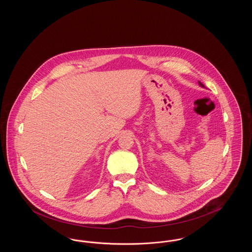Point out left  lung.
I'll return each mask as SVG.
<instances>
[{
    "label": "left lung",
    "mask_w": 252,
    "mask_h": 252,
    "mask_svg": "<svg viewBox=\"0 0 252 252\" xmlns=\"http://www.w3.org/2000/svg\"><path fill=\"white\" fill-rule=\"evenodd\" d=\"M199 85H200V86H201V87H203V88H204V85L202 84V83H201V82H199Z\"/></svg>",
    "instance_id": "obj_1"
}]
</instances>
